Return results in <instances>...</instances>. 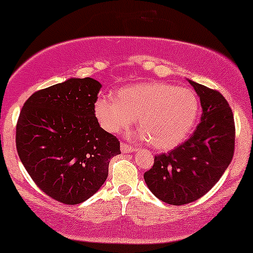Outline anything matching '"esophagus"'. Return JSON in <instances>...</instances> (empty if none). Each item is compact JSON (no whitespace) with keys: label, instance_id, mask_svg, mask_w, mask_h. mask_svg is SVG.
Segmentation results:
<instances>
[{"label":"esophagus","instance_id":"1","mask_svg":"<svg viewBox=\"0 0 253 253\" xmlns=\"http://www.w3.org/2000/svg\"><path fill=\"white\" fill-rule=\"evenodd\" d=\"M121 150L122 153H132V152H136V148H134L132 146H130V144L121 143Z\"/></svg>","mask_w":253,"mask_h":253}]
</instances>
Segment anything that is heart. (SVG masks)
Instances as JSON below:
<instances>
[{"label": "heart", "instance_id": "obj_1", "mask_svg": "<svg viewBox=\"0 0 253 253\" xmlns=\"http://www.w3.org/2000/svg\"><path fill=\"white\" fill-rule=\"evenodd\" d=\"M198 112L200 101L194 90L165 82L134 84L119 89L116 99L104 95L94 103L95 118L105 131L119 134L137 118V136L159 150L183 143Z\"/></svg>", "mask_w": 253, "mask_h": 253}]
</instances>
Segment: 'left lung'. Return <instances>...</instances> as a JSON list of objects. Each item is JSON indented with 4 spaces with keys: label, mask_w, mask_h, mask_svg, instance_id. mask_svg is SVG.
Here are the masks:
<instances>
[{
    "label": "left lung",
    "mask_w": 253,
    "mask_h": 253,
    "mask_svg": "<svg viewBox=\"0 0 253 253\" xmlns=\"http://www.w3.org/2000/svg\"><path fill=\"white\" fill-rule=\"evenodd\" d=\"M200 96L202 116L191 137L154 159L144 181L160 201L183 206L198 200L222 177L234 153L231 107L221 93L188 80Z\"/></svg>",
    "instance_id": "obj_1"
}]
</instances>
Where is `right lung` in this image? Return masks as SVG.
<instances>
[{"mask_svg": "<svg viewBox=\"0 0 253 253\" xmlns=\"http://www.w3.org/2000/svg\"><path fill=\"white\" fill-rule=\"evenodd\" d=\"M101 84L70 78L33 93L20 112L16 149L28 174L51 198L79 204L101 188L119 141L99 126Z\"/></svg>", "mask_w": 253, "mask_h": 253, "instance_id": "1", "label": "right lung"}]
</instances>
